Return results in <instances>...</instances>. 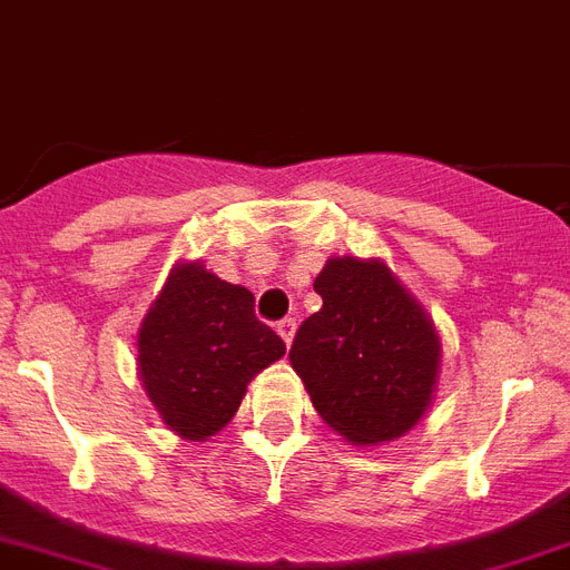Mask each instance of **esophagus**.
<instances>
[{
  "mask_svg": "<svg viewBox=\"0 0 570 570\" xmlns=\"http://www.w3.org/2000/svg\"><path fill=\"white\" fill-rule=\"evenodd\" d=\"M276 332H279V337L285 340V345H291V340H294V332H296V320L294 317H285L276 323Z\"/></svg>",
  "mask_w": 570,
  "mask_h": 570,
  "instance_id": "esophagus-1",
  "label": "esophagus"
}]
</instances>
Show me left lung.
<instances>
[{"label": "left lung", "instance_id": "left-lung-1", "mask_svg": "<svg viewBox=\"0 0 570 570\" xmlns=\"http://www.w3.org/2000/svg\"><path fill=\"white\" fill-rule=\"evenodd\" d=\"M323 308L296 328L291 366L325 424L381 444L430 406L441 343L424 308L383 262L332 259L314 279Z\"/></svg>", "mask_w": 570, "mask_h": 570}]
</instances>
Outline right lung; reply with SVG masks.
Returning a JSON list of instances; mask_svg holds the SVG:
<instances>
[{
    "instance_id": "add662e5",
    "label": "right lung",
    "mask_w": 570,
    "mask_h": 570,
    "mask_svg": "<svg viewBox=\"0 0 570 570\" xmlns=\"http://www.w3.org/2000/svg\"><path fill=\"white\" fill-rule=\"evenodd\" d=\"M285 354V343L253 311V294L175 267L138 334L146 395L164 424L189 441L216 435L236 415L247 383Z\"/></svg>"
}]
</instances>
